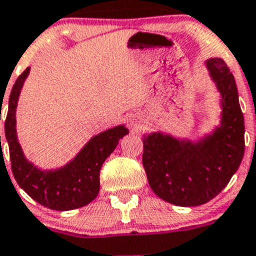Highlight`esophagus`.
<instances>
[{"instance_id":"34e87169","label":"esophagus","mask_w":256,"mask_h":256,"mask_svg":"<svg viewBox=\"0 0 256 256\" xmlns=\"http://www.w3.org/2000/svg\"><path fill=\"white\" fill-rule=\"evenodd\" d=\"M136 126H138V125H136Z\"/></svg>"}]
</instances>
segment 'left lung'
<instances>
[{"label":"left lung","mask_w":256,"mask_h":256,"mask_svg":"<svg viewBox=\"0 0 256 256\" xmlns=\"http://www.w3.org/2000/svg\"><path fill=\"white\" fill-rule=\"evenodd\" d=\"M222 94V128L196 144L160 132L142 138V166L152 190L180 206H196L227 186L245 153V122L234 78L222 58L206 61Z\"/></svg>","instance_id":"left-lung-1"}]
</instances>
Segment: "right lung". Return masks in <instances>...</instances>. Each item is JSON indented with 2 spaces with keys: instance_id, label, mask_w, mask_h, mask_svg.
I'll return each mask as SVG.
<instances>
[{
  "instance_id": "obj_1",
  "label": "right lung",
  "mask_w": 256,
  "mask_h": 256,
  "mask_svg": "<svg viewBox=\"0 0 256 256\" xmlns=\"http://www.w3.org/2000/svg\"><path fill=\"white\" fill-rule=\"evenodd\" d=\"M29 70V68H25L14 84L4 121L11 171L20 188L40 206L54 210L82 208L96 198L100 192V172L103 162L114 150L120 139H122L128 130L125 126H117L104 131L94 136L75 156V160L65 167L56 171L38 170L25 160L15 128L16 106L20 89Z\"/></svg>"
}]
</instances>
